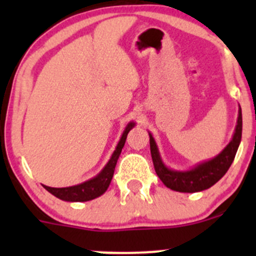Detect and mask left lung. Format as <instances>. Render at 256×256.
I'll return each instance as SVG.
<instances>
[{
    "label": "left lung",
    "instance_id": "1",
    "mask_svg": "<svg viewBox=\"0 0 256 256\" xmlns=\"http://www.w3.org/2000/svg\"><path fill=\"white\" fill-rule=\"evenodd\" d=\"M242 109H239L236 132H234L233 138H232L228 146L218 156L214 157L213 160L204 162V164H200L194 170L187 172H177L167 168L162 164L161 158H160L154 138L150 135V148H151L152 162H154V171H156L157 176L160 177V180L164 182L166 187L177 190V192L193 193L212 187L226 174L230 164H233L234 157H236V151H238L240 140H242Z\"/></svg>",
    "mask_w": 256,
    "mask_h": 256
}]
</instances>
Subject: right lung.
Segmentation results:
<instances>
[{
  "label": "right lung",
  "instance_id": "right-lung-1",
  "mask_svg": "<svg viewBox=\"0 0 256 256\" xmlns=\"http://www.w3.org/2000/svg\"><path fill=\"white\" fill-rule=\"evenodd\" d=\"M134 125H135L134 122L128 124L122 138H121L120 142H118V147H116L115 152H114L112 158H110L109 164L105 166V168L96 177L90 180H86V182L82 183V184L73 186V187L53 188L44 186L46 190L48 192H50L53 196H56V198H59V200H68V202H86V200H92L94 198L102 196L108 190L110 182H112L116 162H118V156L121 154V150H122L124 144H125L126 136H128V131L134 128Z\"/></svg>",
  "mask_w": 256,
  "mask_h": 256
}]
</instances>
